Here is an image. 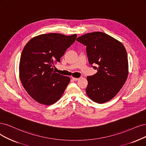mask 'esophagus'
Segmentation results:
<instances>
[{
	"label": "esophagus",
	"instance_id": "esophagus-1",
	"mask_svg": "<svg viewBox=\"0 0 146 146\" xmlns=\"http://www.w3.org/2000/svg\"><path fill=\"white\" fill-rule=\"evenodd\" d=\"M72 79L73 80H74V81H77V80H79V78H73V77H72Z\"/></svg>",
	"mask_w": 146,
	"mask_h": 146
}]
</instances>
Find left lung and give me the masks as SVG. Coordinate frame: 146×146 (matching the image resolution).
Returning <instances> with one entry per match:
<instances>
[{
    "label": "left lung",
    "mask_w": 146,
    "mask_h": 146,
    "mask_svg": "<svg viewBox=\"0 0 146 146\" xmlns=\"http://www.w3.org/2000/svg\"><path fill=\"white\" fill-rule=\"evenodd\" d=\"M87 47L89 63L98 72L87 76V96L93 101L104 104L114 98L128 76V59L122 43L104 32H94L78 37ZM97 64L98 67L93 66Z\"/></svg>",
    "instance_id": "obj_1"
}]
</instances>
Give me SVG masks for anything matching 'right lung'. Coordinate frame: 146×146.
<instances>
[{
    "mask_svg": "<svg viewBox=\"0 0 146 146\" xmlns=\"http://www.w3.org/2000/svg\"><path fill=\"white\" fill-rule=\"evenodd\" d=\"M76 37V34H41L25 45L20 60V79L27 93L38 103L50 105L61 98L70 79L55 73L53 67L60 62Z\"/></svg>",
    "mask_w": 146,
    "mask_h": 146,
    "instance_id": "1",
    "label": "right lung"
}]
</instances>
